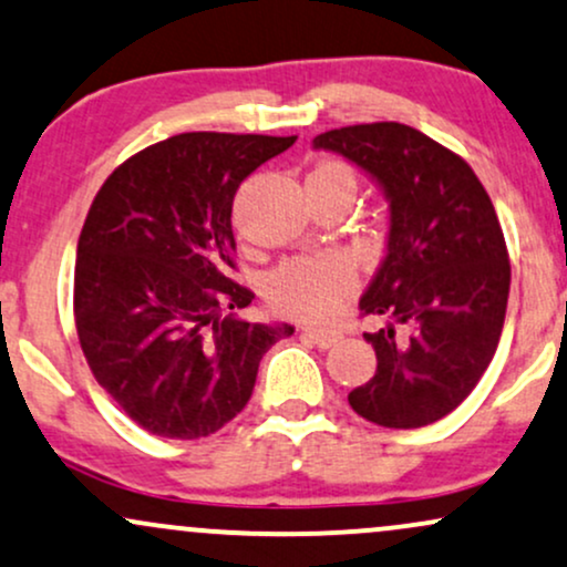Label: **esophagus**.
Listing matches in <instances>:
<instances>
[{"mask_svg": "<svg viewBox=\"0 0 567 567\" xmlns=\"http://www.w3.org/2000/svg\"><path fill=\"white\" fill-rule=\"evenodd\" d=\"M305 337H308L310 342L321 350H329V348H334L337 342H342V331L318 329V326H308V329H305Z\"/></svg>", "mask_w": 567, "mask_h": 567, "instance_id": "esophagus-1", "label": "esophagus"}]
</instances>
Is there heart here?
<instances>
[{
    "label": "heart",
    "mask_w": 567,
    "mask_h": 567,
    "mask_svg": "<svg viewBox=\"0 0 567 567\" xmlns=\"http://www.w3.org/2000/svg\"><path fill=\"white\" fill-rule=\"evenodd\" d=\"M312 172L350 177V172L334 162L316 166ZM352 289H355V268L348 257L337 255V251L295 257L284 262L270 278L272 302L291 316L305 318V321H326V318L334 316Z\"/></svg>",
    "instance_id": "1"
}]
</instances>
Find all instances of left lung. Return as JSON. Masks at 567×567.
I'll return each instance as SVG.
<instances>
[{"instance_id": "1", "label": "left lung", "mask_w": 567, "mask_h": 567, "mask_svg": "<svg viewBox=\"0 0 567 567\" xmlns=\"http://www.w3.org/2000/svg\"><path fill=\"white\" fill-rule=\"evenodd\" d=\"M316 151L348 158L390 204L388 249L361 297L377 374L348 395L355 414L414 430L456 409L498 348L509 257L488 193L464 158L398 122L323 132Z\"/></svg>"}]
</instances>
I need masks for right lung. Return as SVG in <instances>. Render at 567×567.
I'll return each instance as SVG.
<instances>
[{"mask_svg": "<svg viewBox=\"0 0 567 567\" xmlns=\"http://www.w3.org/2000/svg\"><path fill=\"white\" fill-rule=\"evenodd\" d=\"M297 137L185 132L135 153L97 190L73 270L92 374L145 432L206 437L241 414L262 355L295 334L249 323L230 281L233 196Z\"/></svg>", "mask_w": 567, "mask_h": 567, "instance_id": "1", "label": "right lung"}]
</instances>
